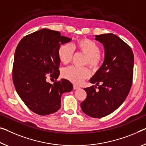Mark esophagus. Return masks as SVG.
I'll list each match as a JSON object with an SVG mask.
<instances>
[{"mask_svg":"<svg viewBox=\"0 0 146 146\" xmlns=\"http://www.w3.org/2000/svg\"><path fill=\"white\" fill-rule=\"evenodd\" d=\"M73 88H74V90H76V89H79V88H80V87H78V86H76V85H74V86H73Z\"/></svg>","mask_w":146,"mask_h":146,"instance_id":"obj_1","label":"esophagus"}]
</instances>
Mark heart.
Returning <instances> with one entry per match:
<instances>
[{"label":"heart","instance_id":"1","mask_svg":"<svg viewBox=\"0 0 146 146\" xmlns=\"http://www.w3.org/2000/svg\"><path fill=\"white\" fill-rule=\"evenodd\" d=\"M74 50H78L86 55L85 63L93 69L99 68L102 62L100 47L95 42L87 38L78 39L75 44H62L58 50L59 60L64 64H68L72 60ZM91 75L90 71L87 67H76L71 66L64 68L62 76L73 84L80 85L82 84Z\"/></svg>","mask_w":146,"mask_h":146}]
</instances>
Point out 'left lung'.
<instances>
[{
	"instance_id": "left-lung-1",
	"label": "left lung",
	"mask_w": 146,
	"mask_h": 146,
	"mask_svg": "<svg viewBox=\"0 0 146 146\" xmlns=\"http://www.w3.org/2000/svg\"><path fill=\"white\" fill-rule=\"evenodd\" d=\"M104 45L105 58L101 67L90 80L98 86L85 88L86 98L81 103L84 113L94 118L105 117L117 110L126 99L133 78L132 49L113 34L96 35Z\"/></svg>"
}]
</instances>
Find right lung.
<instances>
[{
	"label": "right lung",
	"mask_w": 146,
	"mask_h": 146,
	"mask_svg": "<svg viewBox=\"0 0 146 146\" xmlns=\"http://www.w3.org/2000/svg\"><path fill=\"white\" fill-rule=\"evenodd\" d=\"M70 38L58 31L43 29L24 36L14 54L12 79L15 90L25 104L40 115L53 113L60 109V97L73 89L66 79L51 84L48 76L57 80L60 60L58 50Z\"/></svg>",
	"instance_id": "add662e5"
}]
</instances>
